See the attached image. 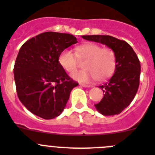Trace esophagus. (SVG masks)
<instances>
[{"label": "esophagus", "mask_w": 155, "mask_h": 155, "mask_svg": "<svg viewBox=\"0 0 155 155\" xmlns=\"http://www.w3.org/2000/svg\"><path fill=\"white\" fill-rule=\"evenodd\" d=\"M80 86L83 87H91L92 86L91 85H87V84H85V83H80Z\"/></svg>", "instance_id": "1"}]
</instances>
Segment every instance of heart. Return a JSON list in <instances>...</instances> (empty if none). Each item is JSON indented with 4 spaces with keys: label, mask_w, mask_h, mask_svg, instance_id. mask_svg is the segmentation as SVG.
Returning a JSON list of instances; mask_svg holds the SVG:
<instances>
[{
    "label": "heart",
    "mask_w": 155,
    "mask_h": 155,
    "mask_svg": "<svg viewBox=\"0 0 155 155\" xmlns=\"http://www.w3.org/2000/svg\"><path fill=\"white\" fill-rule=\"evenodd\" d=\"M83 63L84 69L76 72L73 78L81 82H91L94 79L104 81L111 77L116 68V55L112 49L102 48L100 44L86 43L76 48V54L70 50H64L58 58L59 64L68 73H73Z\"/></svg>",
    "instance_id": "heart-1"
}]
</instances>
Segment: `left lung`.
I'll return each instance as SVG.
<instances>
[{"label":"left lung","instance_id":"1","mask_svg":"<svg viewBox=\"0 0 155 155\" xmlns=\"http://www.w3.org/2000/svg\"><path fill=\"white\" fill-rule=\"evenodd\" d=\"M83 38L101 43L112 49L116 55V68L112 77L100 86L104 97L94 106L104 115L120 114L130 105L140 84V63L131 46L124 40L107 35L83 36Z\"/></svg>","mask_w":155,"mask_h":155}]
</instances>
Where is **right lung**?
<instances>
[{
    "label": "right lung",
    "instance_id": "1",
    "mask_svg": "<svg viewBox=\"0 0 155 155\" xmlns=\"http://www.w3.org/2000/svg\"><path fill=\"white\" fill-rule=\"evenodd\" d=\"M77 43L73 35L45 32L21 46L14 66L17 95L30 112L51 119L60 115L72 89L79 84L58 61L64 49Z\"/></svg>",
    "mask_w": 155,
    "mask_h": 155
}]
</instances>
